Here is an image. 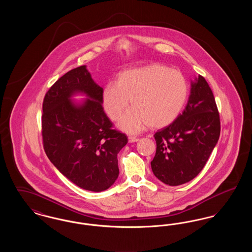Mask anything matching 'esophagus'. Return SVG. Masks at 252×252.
Instances as JSON below:
<instances>
[{
    "mask_svg": "<svg viewBox=\"0 0 252 252\" xmlns=\"http://www.w3.org/2000/svg\"><path fill=\"white\" fill-rule=\"evenodd\" d=\"M138 141H139V139L136 138V137H132V136L128 137V142H129V143H136V142H138Z\"/></svg>",
    "mask_w": 252,
    "mask_h": 252,
    "instance_id": "1",
    "label": "esophagus"
}]
</instances>
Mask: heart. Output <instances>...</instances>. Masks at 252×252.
<instances>
[{
	"label": "heart",
	"instance_id": "b5f03b06",
	"mask_svg": "<svg viewBox=\"0 0 252 252\" xmlns=\"http://www.w3.org/2000/svg\"><path fill=\"white\" fill-rule=\"evenodd\" d=\"M188 96L183 74L160 64H151L120 72L116 83L102 91V105L112 121L120 120L123 131L137 134L147 126L162 128L179 117Z\"/></svg>",
	"mask_w": 252,
	"mask_h": 252
}]
</instances>
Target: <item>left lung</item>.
Listing matches in <instances>:
<instances>
[{
	"label": "left lung",
	"mask_w": 252,
	"mask_h": 252,
	"mask_svg": "<svg viewBox=\"0 0 252 252\" xmlns=\"http://www.w3.org/2000/svg\"><path fill=\"white\" fill-rule=\"evenodd\" d=\"M220 136V119L214 94L203 76L191 81L182 114L154 135L156 155L151 168L158 180L178 186L203 169Z\"/></svg>",
	"instance_id": "obj_1"
}]
</instances>
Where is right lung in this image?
Wrapping results in <instances>:
<instances>
[{"mask_svg":"<svg viewBox=\"0 0 252 252\" xmlns=\"http://www.w3.org/2000/svg\"><path fill=\"white\" fill-rule=\"evenodd\" d=\"M103 88L87 66L77 67L53 85L42 105L45 153L60 173L78 187L102 192L118 179L117 155L127 137L112 129L102 106ZM84 95L80 101L72 99Z\"/></svg>","mask_w":252,"mask_h":252,"instance_id":"obj_1","label":"right lung"}]
</instances>
